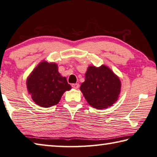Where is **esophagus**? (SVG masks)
Returning a JSON list of instances; mask_svg holds the SVG:
<instances>
[{
  "mask_svg": "<svg viewBox=\"0 0 157 157\" xmlns=\"http://www.w3.org/2000/svg\"><path fill=\"white\" fill-rule=\"evenodd\" d=\"M71 87H72L74 89H77V88H78L79 85H78V83H73V84H71Z\"/></svg>",
  "mask_w": 157,
  "mask_h": 157,
  "instance_id": "obj_1",
  "label": "esophagus"
}]
</instances>
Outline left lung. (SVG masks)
Instances as JSON below:
<instances>
[{
	"mask_svg": "<svg viewBox=\"0 0 157 157\" xmlns=\"http://www.w3.org/2000/svg\"><path fill=\"white\" fill-rule=\"evenodd\" d=\"M119 78L105 65L90 66L80 90L90 105L97 109L107 108L117 101L121 92Z\"/></svg>",
	"mask_w": 157,
	"mask_h": 157,
	"instance_id": "1",
	"label": "left lung"
}]
</instances>
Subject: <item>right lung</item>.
<instances>
[{"label":"right lung","instance_id":"obj_1","mask_svg":"<svg viewBox=\"0 0 157 157\" xmlns=\"http://www.w3.org/2000/svg\"><path fill=\"white\" fill-rule=\"evenodd\" d=\"M27 88L36 104L49 108L56 105L71 86L59 72L57 64L42 61L27 78Z\"/></svg>","mask_w":157,"mask_h":157}]
</instances>
